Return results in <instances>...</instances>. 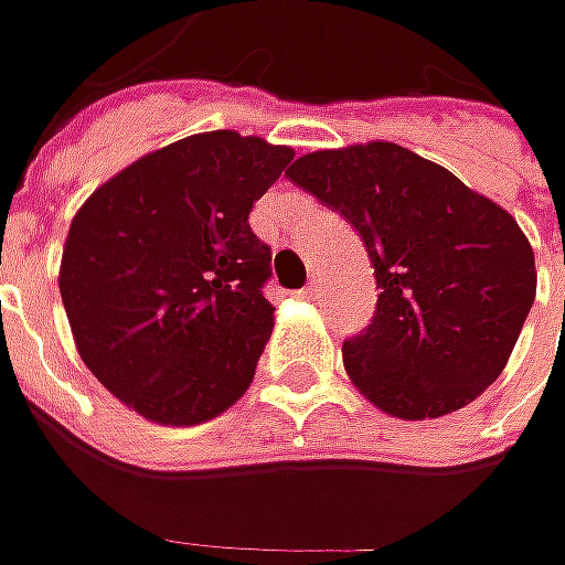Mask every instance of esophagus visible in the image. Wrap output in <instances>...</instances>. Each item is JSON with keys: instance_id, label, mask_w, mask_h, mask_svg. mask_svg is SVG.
Wrapping results in <instances>:
<instances>
[{"instance_id": "esophagus-1", "label": "esophagus", "mask_w": 565, "mask_h": 565, "mask_svg": "<svg viewBox=\"0 0 565 565\" xmlns=\"http://www.w3.org/2000/svg\"><path fill=\"white\" fill-rule=\"evenodd\" d=\"M317 295H320V282H317V279H311L305 289H298V298H305V301H311V298H317Z\"/></svg>"}]
</instances>
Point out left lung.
<instances>
[{"mask_svg": "<svg viewBox=\"0 0 565 565\" xmlns=\"http://www.w3.org/2000/svg\"><path fill=\"white\" fill-rule=\"evenodd\" d=\"M292 182L359 228L377 315L342 342L364 399L402 422L444 418L503 374L537 292L515 216L393 141L298 157Z\"/></svg>", "mask_w": 565, "mask_h": 565, "instance_id": "obj_1", "label": "left lung"}]
</instances>
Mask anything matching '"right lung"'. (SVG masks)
<instances>
[{
	"instance_id": "obj_1",
	"label": "right lung",
	"mask_w": 565,
	"mask_h": 565,
	"mask_svg": "<svg viewBox=\"0 0 565 565\" xmlns=\"http://www.w3.org/2000/svg\"><path fill=\"white\" fill-rule=\"evenodd\" d=\"M295 150L201 131L125 166L81 204L58 292L77 355L131 412L191 427L245 396L273 333L254 201Z\"/></svg>"
}]
</instances>
